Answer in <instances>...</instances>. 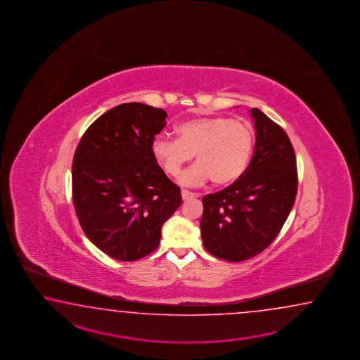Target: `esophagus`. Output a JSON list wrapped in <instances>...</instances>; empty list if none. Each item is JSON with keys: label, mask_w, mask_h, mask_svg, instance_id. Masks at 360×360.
Segmentation results:
<instances>
[{"label": "esophagus", "mask_w": 360, "mask_h": 360, "mask_svg": "<svg viewBox=\"0 0 360 360\" xmlns=\"http://www.w3.org/2000/svg\"><path fill=\"white\" fill-rule=\"evenodd\" d=\"M181 197H183L184 200H189V199L191 198H197V197H198V194L183 189V191H181Z\"/></svg>", "instance_id": "obj_1"}]
</instances>
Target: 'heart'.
Here are the masks:
<instances>
[{
	"label": "heart",
	"instance_id": "heart-1",
	"mask_svg": "<svg viewBox=\"0 0 360 360\" xmlns=\"http://www.w3.org/2000/svg\"><path fill=\"white\" fill-rule=\"evenodd\" d=\"M177 139L160 135L152 143L154 160L169 176H177L195 154L197 165L180 176L183 185L236 183L248 167L253 150L252 129L228 117H198L177 124Z\"/></svg>",
	"mask_w": 360,
	"mask_h": 360
}]
</instances>
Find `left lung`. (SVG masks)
Here are the masks:
<instances>
[{"instance_id":"8db88e82","label":"left lung","mask_w":360,"mask_h":360,"mask_svg":"<svg viewBox=\"0 0 360 360\" xmlns=\"http://www.w3.org/2000/svg\"><path fill=\"white\" fill-rule=\"evenodd\" d=\"M256 144L240 179L202 199L200 231L208 252L222 260L252 259L271 245L297 194L296 155L285 131L251 109Z\"/></svg>"}]
</instances>
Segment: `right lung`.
I'll return each mask as SVG.
<instances>
[{"label":"right lung","mask_w":360,"mask_h":360,"mask_svg":"<svg viewBox=\"0 0 360 360\" xmlns=\"http://www.w3.org/2000/svg\"><path fill=\"white\" fill-rule=\"evenodd\" d=\"M167 113L124 103L86 130L72 165V195L86 237L120 261L153 252L162 225L181 205L180 188L152 154Z\"/></svg>","instance_id":"1"}]
</instances>
